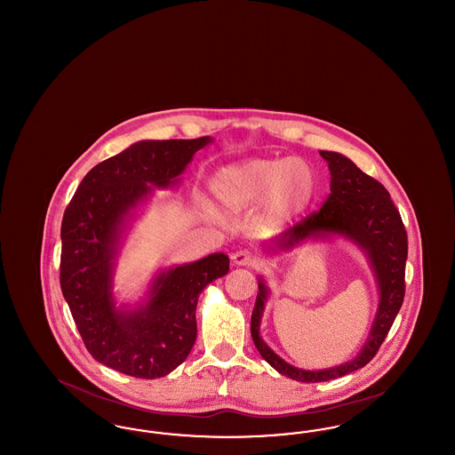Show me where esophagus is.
I'll return each instance as SVG.
<instances>
[{"label":"esophagus","mask_w":455,"mask_h":455,"mask_svg":"<svg viewBox=\"0 0 455 455\" xmlns=\"http://www.w3.org/2000/svg\"><path fill=\"white\" fill-rule=\"evenodd\" d=\"M256 260H258V256L249 249H240L232 254V262L235 266H254Z\"/></svg>","instance_id":"34e87169"}]
</instances>
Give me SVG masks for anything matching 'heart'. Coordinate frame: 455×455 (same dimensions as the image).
<instances>
[{
    "label": "heart",
    "mask_w": 455,
    "mask_h": 455,
    "mask_svg": "<svg viewBox=\"0 0 455 455\" xmlns=\"http://www.w3.org/2000/svg\"><path fill=\"white\" fill-rule=\"evenodd\" d=\"M218 203L232 213L264 201L273 220L300 215L315 193V172L300 158H258L220 169L212 179Z\"/></svg>",
    "instance_id": "b5f03b06"
}]
</instances>
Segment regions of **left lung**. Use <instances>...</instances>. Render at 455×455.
I'll return each mask as SVG.
<instances>
[{"instance_id": "obj_1", "label": "left lung", "mask_w": 455, "mask_h": 455, "mask_svg": "<svg viewBox=\"0 0 455 455\" xmlns=\"http://www.w3.org/2000/svg\"><path fill=\"white\" fill-rule=\"evenodd\" d=\"M329 165L331 195L319 212L303 218L297 225L286 228L275 249L288 251L305 238L336 234L353 240L365 252L379 283V308L370 329L367 343L343 365L324 370H302L282 360L259 336L260 317L267 300V288L259 278V293L251 317V334L260 356L284 377L299 382H325L343 377L358 368L365 367L377 355L379 347L389 334L394 319L404 300V275L408 258V235L401 215L392 203L387 189L362 172L345 155L319 152ZM273 249V247H271ZM273 249V251H275Z\"/></svg>"}]
</instances>
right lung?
<instances>
[{"label": "right lung", "instance_id": "right-lung-1", "mask_svg": "<svg viewBox=\"0 0 455 455\" xmlns=\"http://www.w3.org/2000/svg\"><path fill=\"white\" fill-rule=\"evenodd\" d=\"M213 140L138 141L95 165L71 197L61 223L60 283L88 353L138 379H158L179 367L195 347L197 297L228 273L223 252L171 267L156 276L150 300L121 310L112 299V271L131 212L171 188L195 153Z\"/></svg>", "mask_w": 455, "mask_h": 455}]
</instances>
